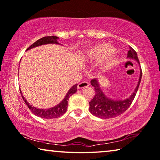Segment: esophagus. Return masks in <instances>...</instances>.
I'll return each mask as SVG.
<instances>
[{"instance_id":"34e87169","label":"esophagus","mask_w":160,"mask_h":160,"mask_svg":"<svg viewBox=\"0 0 160 160\" xmlns=\"http://www.w3.org/2000/svg\"><path fill=\"white\" fill-rule=\"evenodd\" d=\"M89 86V83L88 82H80L79 84L78 85V88L79 89H82V88H86V87H88Z\"/></svg>"}]
</instances>
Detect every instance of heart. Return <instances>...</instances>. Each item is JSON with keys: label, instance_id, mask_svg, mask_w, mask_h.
I'll return each instance as SVG.
<instances>
[{"label": "heart", "instance_id": "heart-1", "mask_svg": "<svg viewBox=\"0 0 160 160\" xmlns=\"http://www.w3.org/2000/svg\"><path fill=\"white\" fill-rule=\"evenodd\" d=\"M87 62H98V69L101 72L109 70L115 64L117 53L113 47L107 43H101L92 47L85 52Z\"/></svg>", "mask_w": 160, "mask_h": 160}]
</instances>
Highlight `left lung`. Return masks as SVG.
I'll return each mask as SVG.
<instances>
[{
  "instance_id": "left-lung-1",
  "label": "left lung",
  "mask_w": 160,
  "mask_h": 160,
  "mask_svg": "<svg viewBox=\"0 0 160 160\" xmlns=\"http://www.w3.org/2000/svg\"><path fill=\"white\" fill-rule=\"evenodd\" d=\"M128 58L136 60L140 64L137 56V53L133 48L129 47V51L128 52ZM141 77H142V71L140 70V77L138 85L135 88L129 98L125 100H114L108 98L103 93L100 88V84L96 79H93L91 81L92 86L94 87L95 90V96L91 102H89V111L93 115L101 119H110L115 118L124 113L127 110L133 101L135 96L138 91L139 85H140Z\"/></svg>"
}]
</instances>
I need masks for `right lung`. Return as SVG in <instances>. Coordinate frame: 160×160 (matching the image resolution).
<instances>
[{"mask_svg":"<svg viewBox=\"0 0 160 160\" xmlns=\"http://www.w3.org/2000/svg\"><path fill=\"white\" fill-rule=\"evenodd\" d=\"M58 39V38L57 37V36H46V37H43L40 38L39 40H38L37 41L35 42L32 45H31V46L27 49V51L30 50L31 48H35V47L42 46V45L51 44V43L59 44L57 41ZM77 86H78V84H75V85H73V86L69 90L68 92H67V95L65 96L64 99L58 103V105H57L54 107L50 108V109H37L36 107H32V105H30V103L27 102V100L24 98V96H22L21 90H20V93H21L22 97L23 98L24 102H25L27 106H28V107L30 109V111L35 114V115L41 118L53 119V118H57L58 117L63 115V114L67 112L69 98L72 95V94L77 92Z\"/></svg>","mask_w":160,"mask_h":160,"instance_id":"add662e5","label":"right lung"}]
</instances>
